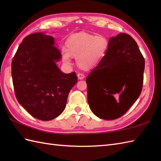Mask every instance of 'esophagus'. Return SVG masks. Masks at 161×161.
<instances>
[{
	"mask_svg": "<svg viewBox=\"0 0 161 161\" xmlns=\"http://www.w3.org/2000/svg\"><path fill=\"white\" fill-rule=\"evenodd\" d=\"M77 77L79 80H83V79L85 77V75L82 73H78L77 74Z\"/></svg>",
	"mask_w": 161,
	"mask_h": 161,
	"instance_id": "1",
	"label": "esophagus"
}]
</instances>
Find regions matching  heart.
Segmentation results:
<instances>
[{"label":"heart","mask_w":161,"mask_h":161,"mask_svg":"<svg viewBox=\"0 0 161 161\" xmlns=\"http://www.w3.org/2000/svg\"><path fill=\"white\" fill-rule=\"evenodd\" d=\"M66 47L61 49L64 62L70 65L71 56L76 57L79 66L84 69L96 66L103 59L108 47V41L102 35L87 33L74 35L68 39Z\"/></svg>","instance_id":"heart-1"}]
</instances>
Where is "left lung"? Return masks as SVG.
Returning a JSON list of instances; mask_svg holds the SVG:
<instances>
[{"instance_id":"8db88e82","label":"left lung","mask_w":161,"mask_h":161,"mask_svg":"<svg viewBox=\"0 0 161 161\" xmlns=\"http://www.w3.org/2000/svg\"><path fill=\"white\" fill-rule=\"evenodd\" d=\"M144 70V58L131 36L111 37L103 59L86 77L91 111L107 120L124 115L141 93Z\"/></svg>"}]
</instances>
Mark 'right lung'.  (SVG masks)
I'll return each mask as SVG.
<instances>
[{
	"label": "right lung",
	"instance_id": "obj_1",
	"mask_svg": "<svg viewBox=\"0 0 161 161\" xmlns=\"http://www.w3.org/2000/svg\"><path fill=\"white\" fill-rule=\"evenodd\" d=\"M61 59L54 37L36 32L24 38L12 61L17 100L41 120H51L62 114L77 81L75 72L66 74L57 66Z\"/></svg>",
	"mask_w": 161,
	"mask_h": 161
}]
</instances>
